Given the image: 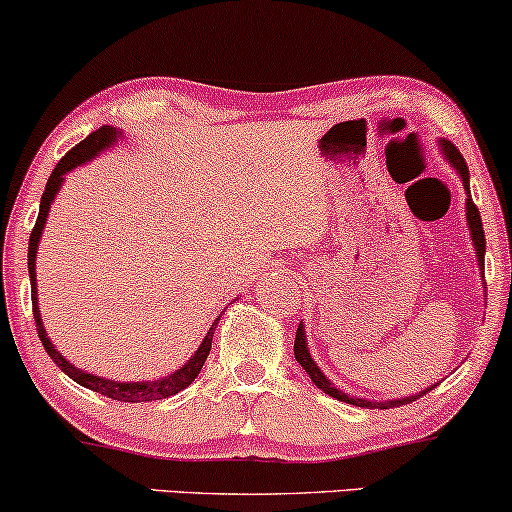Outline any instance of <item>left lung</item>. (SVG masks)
<instances>
[{
    "instance_id": "left-lung-1",
    "label": "left lung",
    "mask_w": 512,
    "mask_h": 512,
    "mask_svg": "<svg viewBox=\"0 0 512 512\" xmlns=\"http://www.w3.org/2000/svg\"><path fill=\"white\" fill-rule=\"evenodd\" d=\"M441 150L443 155H446L448 162L453 164V169L458 171L460 178H463V186L467 190V229H470V236H472V245L474 250H477V262H479V269H484V252H486V240H484V229H482V217H479V209L477 205L472 202L470 197V171H467V164L463 155H460V150L455 147L453 143H448V140H441ZM293 353H295V360L300 362V367L305 369L307 374H310V379L315 381L317 389H322L324 393H329L331 398L336 400H343V403H350V405H357V408H369V410H389V408H398V405H408L412 400H417L424 393H429L434 389H427V391H420L417 396H405V398H398V400H365V398H355V396H348V393H343L341 389H336L334 384H331L329 379L324 377L322 369L317 367V362L312 360L310 350H307V338H305V326L300 322L298 331H295V346H293Z\"/></svg>"
}]
</instances>
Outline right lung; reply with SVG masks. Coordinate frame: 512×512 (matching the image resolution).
Listing matches in <instances>:
<instances>
[{
	"label": "right lung",
	"mask_w": 512,
	"mask_h": 512,
	"mask_svg": "<svg viewBox=\"0 0 512 512\" xmlns=\"http://www.w3.org/2000/svg\"><path fill=\"white\" fill-rule=\"evenodd\" d=\"M119 138H123V135H121V131H116L114 126L97 128V131L90 133L88 138L83 140V143H78L76 147H73V150L66 152V155L61 157V162L57 164V169H54L52 174H49L45 193H42V200H40L38 221H35L33 233H30V243H28L30 295H33V317H35V326H38V336H40L42 346H45L47 355L52 357L54 365H57L61 372L69 374V377L76 381V384L85 386V389L102 393V396H107V398L121 400V403H150V400H162V398L174 396V393L183 391V389H186V386L193 384L197 374H200L202 365H205L209 350H212V336H214V329H217V324H219V317L214 319L212 326H209L207 336L202 338L200 348H197L195 353L190 355V360L186 362V365H183L181 369H176V372H171L169 377H162V379H155V381H114V379L95 377V374L83 372V369L73 367L71 362L66 360V357L61 355L57 348H54V343L49 341L45 326H42L40 307H38V281H35V257H38V245H40V238H42V229H45V224H47V214H49V207H52V200H54V197H57L61 183H64V176L69 174V171H73L80 164L90 162V159H95L97 155H100V152L107 150V147H112Z\"/></svg>",
	"instance_id": "right-lung-1"
}]
</instances>
